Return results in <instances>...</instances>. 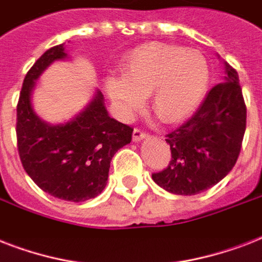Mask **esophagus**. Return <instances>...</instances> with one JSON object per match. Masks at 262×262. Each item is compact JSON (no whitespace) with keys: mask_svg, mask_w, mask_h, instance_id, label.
Returning <instances> with one entry per match:
<instances>
[{"mask_svg":"<svg viewBox=\"0 0 262 262\" xmlns=\"http://www.w3.org/2000/svg\"><path fill=\"white\" fill-rule=\"evenodd\" d=\"M145 139H148L147 133H144V132H141L140 129H135V130H133V141H135V143H140V141H143V140Z\"/></svg>","mask_w":262,"mask_h":262,"instance_id":"34e87169","label":"esophagus"}]
</instances>
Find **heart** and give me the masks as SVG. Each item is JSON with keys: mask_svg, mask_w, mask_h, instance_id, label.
<instances>
[{"mask_svg": "<svg viewBox=\"0 0 262 262\" xmlns=\"http://www.w3.org/2000/svg\"><path fill=\"white\" fill-rule=\"evenodd\" d=\"M122 79L110 76L104 90L122 115H130L151 96V108L163 123H181L199 110L209 87V65L199 50L147 43L121 63Z\"/></svg>", "mask_w": 262, "mask_h": 262, "instance_id": "b5f03b06", "label": "heart"}]
</instances>
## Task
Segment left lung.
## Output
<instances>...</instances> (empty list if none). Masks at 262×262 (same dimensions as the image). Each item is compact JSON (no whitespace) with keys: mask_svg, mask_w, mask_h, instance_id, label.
Masks as SVG:
<instances>
[{"mask_svg":"<svg viewBox=\"0 0 262 262\" xmlns=\"http://www.w3.org/2000/svg\"><path fill=\"white\" fill-rule=\"evenodd\" d=\"M223 65V81L209 91L186 123L167 135L171 162L152 179L168 193L199 194L235 166L246 129V106L238 73L226 61Z\"/></svg>","mask_w":262,"mask_h":262,"instance_id":"8db88e82","label":"left lung"}]
</instances>
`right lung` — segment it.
<instances>
[{"instance_id":"1","label":"right lung","mask_w":262,"mask_h":262,"mask_svg":"<svg viewBox=\"0 0 262 262\" xmlns=\"http://www.w3.org/2000/svg\"><path fill=\"white\" fill-rule=\"evenodd\" d=\"M65 43L51 47L34 63L23 83L17 103L18 155L23 167L43 191L81 203L104 190L110 162L132 141L133 129L111 118L102 92L65 122L50 123L36 114L32 94L43 72L55 61H67Z\"/></svg>"}]
</instances>
